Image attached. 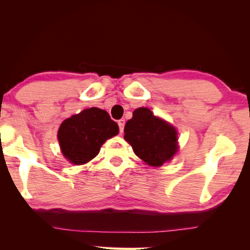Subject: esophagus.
<instances>
[{
  "label": "esophagus",
  "mask_w": 250,
  "mask_h": 250,
  "mask_svg": "<svg viewBox=\"0 0 250 250\" xmlns=\"http://www.w3.org/2000/svg\"><path fill=\"white\" fill-rule=\"evenodd\" d=\"M125 119H120L118 121V125H119V130H120V133H124V129H125Z\"/></svg>",
  "instance_id": "obj_1"
}]
</instances>
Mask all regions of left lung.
<instances>
[{
	"label": "left lung",
	"instance_id": "8db88e82",
	"mask_svg": "<svg viewBox=\"0 0 250 250\" xmlns=\"http://www.w3.org/2000/svg\"><path fill=\"white\" fill-rule=\"evenodd\" d=\"M125 140L135 155L153 167H161L177 151L176 130L147 108L134 110L132 119L125 125Z\"/></svg>",
	"mask_w": 250,
	"mask_h": 250
}]
</instances>
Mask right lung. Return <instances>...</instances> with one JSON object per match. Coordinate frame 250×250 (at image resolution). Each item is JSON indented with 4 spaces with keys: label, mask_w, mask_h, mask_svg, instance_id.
Returning a JSON list of instances; mask_svg holds the SVG:
<instances>
[{
    "label": "right lung",
    "mask_w": 250,
    "mask_h": 250,
    "mask_svg": "<svg viewBox=\"0 0 250 250\" xmlns=\"http://www.w3.org/2000/svg\"><path fill=\"white\" fill-rule=\"evenodd\" d=\"M118 132L119 126L107 111L89 108L62 121L58 141L65 158L80 166L94 159L104 142Z\"/></svg>",
    "instance_id": "right-lung-1"
}]
</instances>
